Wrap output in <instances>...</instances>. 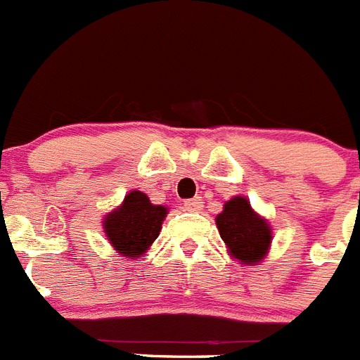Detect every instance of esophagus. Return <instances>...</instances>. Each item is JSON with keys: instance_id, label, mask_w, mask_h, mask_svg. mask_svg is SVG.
Listing matches in <instances>:
<instances>
[{"instance_id": "1", "label": "esophagus", "mask_w": 360, "mask_h": 360, "mask_svg": "<svg viewBox=\"0 0 360 360\" xmlns=\"http://www.w3.org/2000/svg\"><path fill=\"white\" fill-rule=\"evenodd\" d=\"M183 206H184V210H186V212H201L202 201H201V198L186 199V201L183 202Z\"/></svg>"}]
</instances>
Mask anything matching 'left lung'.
<instances>
[{
  "label": "left lung",
  "mask_w": 360,
  "mask_h": 360,
  "mask_svg": "<svg viewBox=\"0 0 360 360\" xmlns=\"http://www.w3.org/2000/svg\"><path fill=\"white\" fill-rule=\"evenodd\" d=\"M215 224L230 255L239 259L240 264H257L266 257L271 245V228L266 219L255 214L246 198L236 195L224 202Z\"/></svg>",
  "instance_id": "obj_1"
}]
</instances>
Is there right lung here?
<instances>
[{"label":"right lung","mask_w":360,"mask_h":360,"mask_svg":"<svg viewBox=\"0 0 360 360\" xmlns=\"http://www.w3.org/2000/svg\"><path fill=\"white\" fill-rule=\"evenodd\" d=\"M167 214V206L152 205L146 193L132 190L121 206L105 215L103 228L117 254L139 259L158 239Z\"/></svg>","instance_id":"1"}]
</instances>
